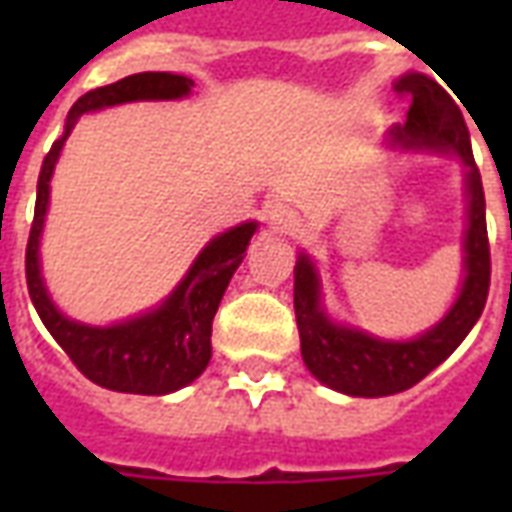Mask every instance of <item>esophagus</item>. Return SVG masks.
I'll return each mask as SVG.
<instances>
[{
    "label": "esophagus",
    "mask_w": 512,
    "mask_h": 512,
    "mask_svg": "<svg viewBox=\"0 0 512 512\" xmlns=\"http://www.w3.org/2000/svg\"><path fill=\"white\" fill-rule=\"evenodd\" d=\"M268 224H271L274 230H279V233H293V230L299 227V216H296L293 208L277 202V205L268 208Z\"/></svg>",
    "instance_id": "obj_1"
}]
</instances>
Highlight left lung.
Wrapping results in <instances>:
<instances>
[{
  "label": "left lung",
  "mask_w": 512,
  "mask_h": 512,
  "mask_svg": "<svg viewBox=\"0 0 512 512\" xmlns=\"http://www.w3.org/2000/svg\"><path fill=\"white\" fill-rule=\"evenodd\" d=\"M395 90L411 101L406 123L392 131L403 147L455 150L469 167V230H466V279L447 318L411 343H384L365 332L334 326L318 307V277L310 257L293 268V307L299 323L301 356L310 373L337 392L354 397H384L411 389L447 359L483 315L491 285V249L485 230V194L474 164L469 128L452 95L422 73H408Z\"/></svg>",
  "instance_id": "8db88e82"
}]
</instances>
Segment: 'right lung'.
<instances>
[{
    "label": "right lung",
    "mask_w": 512,
    "mask_h": 512,
    "mask_svg": "<svg viewBox=\"0 0 512 512\" xmlns=\"http://www.w3.org/2000/svg\"><path fill=\"white\" fill-rule=\"evenodd\" d=\"M194 87L189 76L167 71H147L126 76L115 84L90 90L73 104L68 126L60 142H54L43 158L38 175V200L35 219L27 241V288L29 299L38 310L40 321L46 323L51 337L60 343L79 373L93 384L112 392L131 395H167L180 386L191 384L211 362V326L219 310L224 290L230 285L235 268L244 260L249 238L255 235V222L227 230L202 249L194 260L189 277L167 299L164 307L147 312L142 318L117 323L109 329H93L84 323H73L54 310L46 296L38 268V238L43 230V216L49 205V180L60 156L62 142L76 126L84 112L101 106H115L123 101H145V98H180Z\"/></svg>",
    "instance_id": "add662e5"
}]
</instances>
